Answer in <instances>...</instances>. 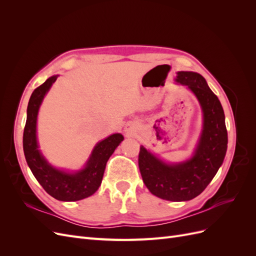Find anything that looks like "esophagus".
Wrapping results in <instances>:
<instances>
[{
  "mask_svg": "<svg viewBox=\"0 0 256 256\" xmlns=\"http://www.w3.org/2000/svg\"><path fill=\"white\" fill-rule=\"evenodd\" d=\"M126 132H127V134H129V136H132V134L134 132V129L132 127H127V128H126Z\"/></svg>",
  "mask_w": 256,
  "mask_h": 256,
  "instance_id": "esophagus-1",
  "label": "esophagus"
}]
</instances>
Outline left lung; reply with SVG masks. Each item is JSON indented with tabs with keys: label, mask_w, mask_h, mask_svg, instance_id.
<instances>
[{
	"label": "left lung",
	"mask_w": 256,
	"mask_h": 256,
	"mask_svg": "<svg viewBox=\"0 0 256 256\" xmlns=\"http://www.w3.org/2000/svg\"><path fill=\"white\" fill-rule=\"evenodd\" d=\"M175 81L186 85L198 100L203 113V128L191 158L166 164L142 145L138 168L143 182L154 196L182 202L202 193L222 166L228 150V131L223 108L203 76L178 72Z\"/></svg>",
	"instance_id": "left-lung-1"
}]
</instances>
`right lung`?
I'll list each match as a JSON object with an SVG mask.
<instances>
[{
    "mask_svg": "<svg viewBox=\"0 0 256 256\" xmlns=\"http://www.w3.org/2000/svg\"><path fill=\"white\" fill-rule=\"evenodd\" d=\"M58 76H50L30 95L23 131V152L30 171L48 194L63 202H74L92 196L98 190L106 162L124 140V136L120 134H114L98 142L84 168L79 171L69 172L50 164L40 150L36 127L40 104Z\"/></svg>",
    "mask_w": 256,
    "mask_h": 256,
    "instance_id": "1",
    "label": "right lung"
}]
</instances>
